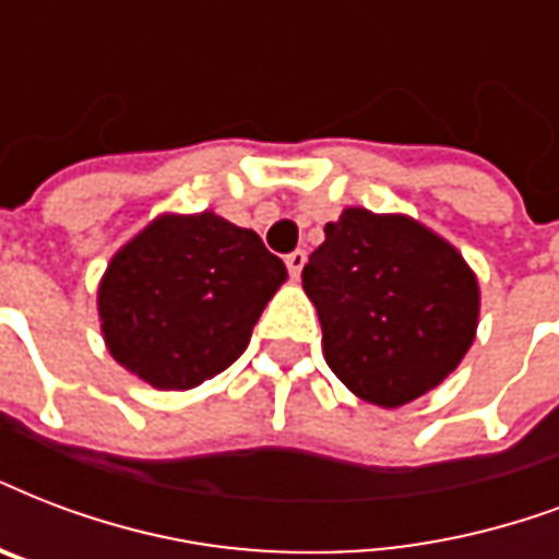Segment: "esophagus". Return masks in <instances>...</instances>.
<instances>
[{
    "label": "esophagus",
    "instance_id": "esophagus-1",
    "mask_svg": "<svg viewBox=\"0 0 559 559\" xmlns=\"http://www.w3.org/2000/svg\"><path fill=\"white\" fill-rule=\"evenodd\" d=\"M284 263H287L289 275H293V278H298V275H301V270H305V263H308V254H305L301 249L289 251L287 261H284Z\"/></svg>",
    "mask_w": 559,
    "mask_h": 559
}]
</instances>
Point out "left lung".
<instances>
[{"label": "left lung", "instance_id": "obj_1", "mask_svg": "<svg viewBox=\"0 0 559 559\" xmlns=\"http://www.w3.org/2000/svg\"><path fill=\"white\" fill-rule=\"evenodd\" d=\"M301 287L319 313L331 372L386 411L440 386L478 334V275L404 213L346 207L325 225Z\"/></svg>", "mask_w": 559, "mask_h": 559}]
</instances>
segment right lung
Returning a JSON list of instances; mask_svg holds the SVG:
<instances>
[{
  "label": "right lung",
  "mask_w": 559,
  "mask_h": 559,
  "mask_svg": "<svg viewBox=\"0 0 559 559\" xmlns=\"http://www.w3.org/2000/svg\"><path fill=\"white\" fill-rule=\"evenodd\" d=\"M287 266L219 213H160L99 281L110 357L155 390H193L237 360Z\"/></svg>",
  "instance_id": "right-lung-1"
}]
</instances>
